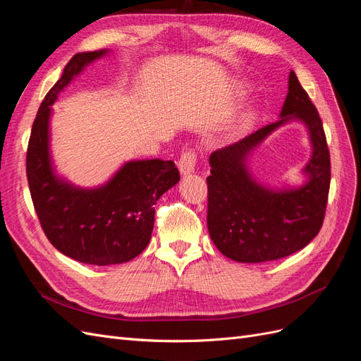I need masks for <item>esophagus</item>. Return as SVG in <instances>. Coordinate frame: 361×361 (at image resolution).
<instances>
[{
	"label": "esophagus",
	"mask_w": 361,
	"mask_h": 361,
	"mask_svg": "<svg viewBox=\"0 0 361 361\" xmlns=\"http://www.w3.org/2000/svg\"><path fill=\"white\" fill-rule=\"evenodd\" d=\"M195 162H197V155L192 149L185 150L179 158V170L182 174H190L194 171Z\"/></svg>",
	"instance_id": "obj_1"
}]
</instances>
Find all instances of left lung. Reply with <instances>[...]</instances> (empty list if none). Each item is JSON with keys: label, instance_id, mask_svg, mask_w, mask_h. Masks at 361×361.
<instances>
[{"label": "left lung", "instance_id": "obj_1", "mask_svg": "<svg viewBox=\"0 0 361 361\" xmlns=\"http://www.w3.org/2000/svg\"><path fill=\"white\" fill-rule=\"evenodd\" d=\"M279 122L260 128L233 145L212 152L207 182V228L216 248L236 262L259 264L286 257L319 233L329 200L331 164L322 120L297 75L289 73V92ZM289 118L310 128L314 155L305 171L310 182L276 193L257 185L245 169L247 152Z\"/></svg>", "mask_w": 361, "mask_h": 361}]
</instances>
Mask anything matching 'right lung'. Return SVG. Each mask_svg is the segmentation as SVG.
Wrapping results in <instances>:
<instances>
[{
  "mask_svg": "<svg viewBox=\"0 0 361 361\" xmlns=\"http://www.w3.org/2000/svg\"><path fill=\"white\" fill-rule=\"evenodd\" d=\"M105 51L75 54L40 104L27 149V179L32 204L49 243L63 255L89 265H116L137 257L152 236L155 204L180 179L173 161H130L106 185L73 188L56 178L48 147L51 105L75 75Z\"/></svg>",
  "mask_w": 361,
  "mask_h": 361,
  "instance_id": "1",
  "label": "right lung"
}]
</instances>
